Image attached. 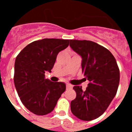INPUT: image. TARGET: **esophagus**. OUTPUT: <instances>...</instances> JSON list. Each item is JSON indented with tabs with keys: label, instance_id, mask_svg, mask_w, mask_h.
<instances>
[{
	"label": "esophagus",
	"instance_id": "obj_1",
	"mask_svg": "<svg viewBox=\"0 0 132 132\" xmlns=\"http://www.w3.org/2000/svg\"><path fill=\"white\" fill-rule=\"evenodd\" d=\"M66 87H67V89H72V88H73V85H70V84H67V85H66Z\"/></svg>",
	"mask_w": 132,
	"mask_h": 132
}]
</instances>
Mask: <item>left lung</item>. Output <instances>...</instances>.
<instances>
[{
  "label": "left lung",
  "mask_w": 132,
  "mask_h": 132,
  "mask_svg": "<svg viewBox=\"0 0 132 132\" xmlns=\"http://www.w3.org/2000/svg\"><path fill=\"white\" fill-rule=\"evenodd\" d=\"M70 47L82 57V72L90 81L85 90L75 86L77 96L71 102L75 116L85 121L101 116L116 96L120 71L116 59L106 48L88 40H70Z\"/></svg>",
  "instance_id": "1"
}]
</instances>
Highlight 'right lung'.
I'll use <instances>...</instances> for the list:
<instances>
[{
    "label": "right lung",
    "mask_w": 132,
    "mask_h": 132,
    "mask_svg": "<svg viewBox=\"0 0 132 132\" xmlns=\"http://www.w3.org/2000/svg\"><path fill=\"white\" fill-rule=\"evenodd\" d=\"M69 44V39L45 38L30 43L16 57L15 87L23 104L36 115L53 111L66 89L64 82L45 79V73L51 72L59 52Z\"/></svg>",
    "instance_id": "obj_1"
}]
</instances>
